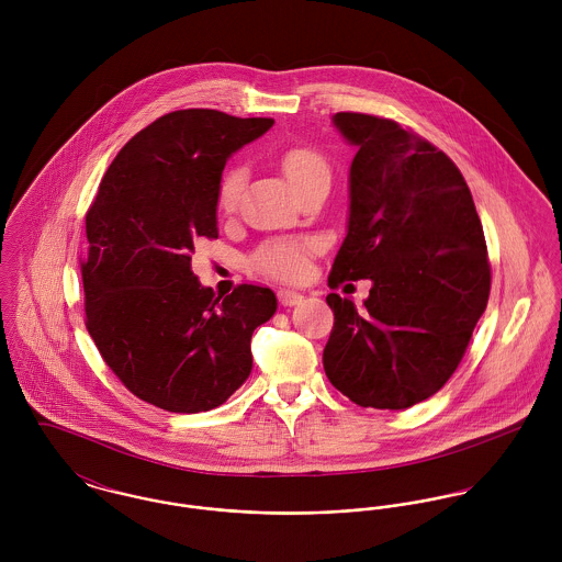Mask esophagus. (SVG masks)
<instances>
[{
  "label": "esophagus",
  "mask_w": 562,
  "mask_h": 562,
  "mask_svg": "<svg viewBox=\"0 0 562 562\" xmlns=\"http://www.w3.org/2000/svg\"><path fill=\"white\" fill-rule=\"evenodd\" d=\"M277 296H279V303L283 307H294V305H299L303 301V294L294 292V290H279Z\"/></svg>",
  "instance_id": "34e87169"
}]
</instances>
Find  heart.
<instances>
[{"label":"heart","instance_id":"heart-1","mask_svg":"<svg viewBox=\"0 0 562 562\" xmlns=\"http://www.w3.org/2000/svg\"><path fill=\"white\" fill-rule=\"evenodd\" d=\"M281 166L292 181L294 188H301L310 179L318 175H328L326 161L318 151L307 149V147H292L281 156ZM244 181V170L240 166H232L221 183H218V194L216 203L221 212H232L238 203V194ZM312 246L307 241L301 240H272L263 244L255 255H252V266L274 279H299L307 270V257H310Z\"/></svg>","mask_w":562,"mask_h":562}]
</instances>
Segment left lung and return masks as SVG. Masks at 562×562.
<instances>
[{"label":"left lung","mask_w":562,"mask_h":562,"mask_svg":"<svg viewBox=\"0 0 562 562\" xmlns=\"http://www.w3.org/2000/svg\"><path fill=\"white\" fill-rule=\"evenodd\" d=\"M333 125L357 154L328 285L370 279L372 290L363 307L326 296L335 322L324 372L359 406L408 408L448 383L486 310L481 218L457 164L428 140L357 112H337Z\"/></svg>","instance_id":"left-lung-1"}]
</instances>
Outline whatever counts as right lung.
Returning a JSON list of instances; mask_svg holds the SVG:
<instances>
[{"instance_id":"obj_1","label":"right lung","mask_w":562,"mask_h":562,"mask_svg":"<svg viewBox=\"0 0 562 562\" xmlns=\"http://www.w3.org/2000/svg\"><path fill=\"white\" fill-rule=\"evenodd\" d=\"M272 119L177 110L138 132L105 170L86 214V328L140 401L170 413L221 406L252 370V330L277 312L270 288L216 296L192 272L201 238H218L227 160Z\"/></svg>"}]
</instances>
